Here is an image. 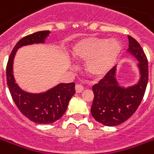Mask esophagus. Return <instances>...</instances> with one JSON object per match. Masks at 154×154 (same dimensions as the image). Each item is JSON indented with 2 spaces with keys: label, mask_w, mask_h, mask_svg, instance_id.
<instances>
[{
  "label": "esophagus",
  "mask_w": 154,
  "mask_h": 154,
  "mask_svg": "<svg viewBox=\"0 0 154 154\" xmlns=\"http://www.w3.org/2000/svg\"><path fill=\"white\" fill-rule=\"evenodd\" d=\"M75 89H76V92H77V93H81V92H82V90L84 89V88L82 87V84H76Z\"/></svg>",
  "instance_id": "esophagus-1"
}]
</instances>
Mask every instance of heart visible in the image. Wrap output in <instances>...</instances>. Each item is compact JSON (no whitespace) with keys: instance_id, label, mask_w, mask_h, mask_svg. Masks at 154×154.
I'll return each instance as SVG.
<instances>
[{"instance_id":"1","label":"heart","mask_w":154,"mask_h":154,"mask_svg":"<svg viewBox=\"0 0 154 154\" xmlns=\"http://www.w3.org/2000/svg\"><path fill=\"white\" fill-rule=\"evenodd\" d=\"M121 52V43L115 38L88 37L74 45L72 55L77 60H87L86 70L92 77H102L111 70Z\"/></svg>"}]
</instances>
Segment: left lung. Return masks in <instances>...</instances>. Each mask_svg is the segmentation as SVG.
I'll return each instance as SVG.
<instances>
[{
    "label": "left lung",
    "instance_id": "obj_1",
    "mask_svg": "<svg viewBox=\"0 0 154 154\" xmlns=\"http://www.w3.org/2000/svg\"><path fill=\"white\" fill-rule=\"evenodd\" d=\"M127 52L137 60L140 79L137 83L121 87L116 79L114 66L103 79L93 87L94 94L91 114L97 121L107 126H115L131 116L143 100L148 81V62L143 48L135 38L128 36Z\"/></svg>",
    "mask_w": 154,
    "mask_h": 154
}]
</instances>
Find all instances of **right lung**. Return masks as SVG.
I'll list each match as a JSON object with an SVG mask.
<instances>
[{"mask_svg": "<svg viewBox=\"0 0 154 154\" xmlns=\"http://www.w3.org/2000/svg\"><path fill=\"white\" fill-rule=\"evenodd\" d=\"M50 31H39L23 38L17 43L9 56L7 66L8 88L21 113L37 124H51L63 116L70 99L75 94V83H59L49 90L39 94H31L22 90L16 83L13 76V60L21 47L33 44L45 43Z\"/></svg>", "mask_w": 154, "mask_h": 154, "instance_id": "right-lung-1", "label": "right lung"}]
</instances>
